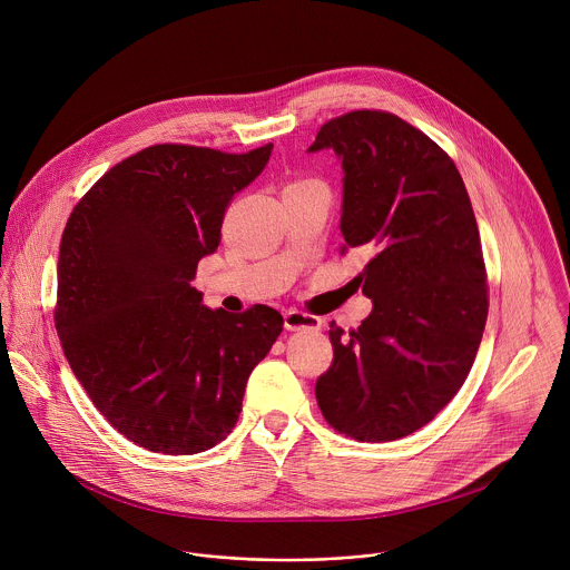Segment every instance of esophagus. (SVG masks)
Listing matches in <instances>:
<instances>
[{"mask_svg": "<svg viewBox=\"0 0 570 570\" xmlns=\"http://www.w3.org/2000/svg\"><path fill=\"white\" fill-rule=\"evenodd\" d=\"M284 327H286L288 332H299V330L317 332V330L322 327V320H320L317 315H311V313L291 308V311L284 313Z\"/></svg>", "mask_w": 570, "mask_h": 570, "instance_id": "obj_1", "label": "esophagus"}]
</instances>
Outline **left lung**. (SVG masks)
Segmentation results:
<instances>
[{
    "instance_id": "8db88e82",
    "label": "left lung",
    "mask_w": 570,
    "mask_h": 570,
    "mask_svg": "<svg viewBox=\"0 0 570 570\" xmlns=\"http://www.w3.org/2000/svg\"><path fill=\"white\" fill-rule=\"evenodd\" d=\"M322 148L343 159V253L372 255L356 282L374 308L350 336L330 324L315 399L338 433L392 442L426 426L473 365L490 308L480 234L453 159L396 115L336 117L308 150Z\"/></svg>"
}]
</instances>
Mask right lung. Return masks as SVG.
Returning <instances> with one entry per match:
<instances>
[{
	"label": "right lung",
	"mask_w": 570,
	"mask_h": 570,
	"mask_svg": "<svg viewBox=\"0 0 570 570\" xmlns=\"http://www.w3.org/2000/svg\"><path fill=\"white\" fill-rule=\"evenodd\" d=\"M271 150L155 144L104 174L67 218L60 345L97 411L137 446L191 455L225 440L250 372L282 334L275 308L212 311L191 286L234 194Z\"/></svg>",
	"instance_id": "right-lung-1"
}]
</instances>
